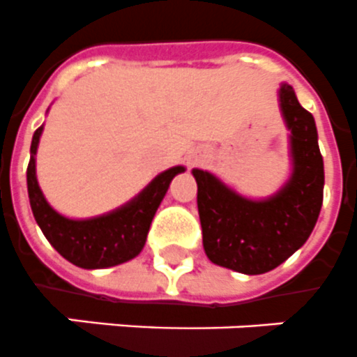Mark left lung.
Masks as SVG:
<instances>
[{
	"label": "left lung",
	"mask_w": 357,
	"mask_h": 357,
	"mask_svg": "<svg viewBox=\"0 0 357 357\" xmlns=\"http://www.w3.org/2000/svg\"><path fill=\"white\" fill-rule=\"evenodd\" d=\"M280 112L291 132L294 172L268 199H248L205 170L194 169L198 213L208 260L245 275L271 271L308 240L323 205L324 167L314 115L291 86L279 91Z\"/></svg>",
	"instance_id": "8db88e82"
}]
</instances>
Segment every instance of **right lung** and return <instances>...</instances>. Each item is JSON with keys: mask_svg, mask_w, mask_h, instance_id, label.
I'll list each match as a JSON object with an SVG mask.
<instances>
[{"mask_svg": "<svg viewBox=\"0 0 357 357\" xmlns=\"http://www.w3.org/2000/svg\"><path fill=\"white\" fill-rule=\"evenodd\" d=\"M43 126L34 132L31 143V161L27 167L29 202L34 220L40 225L49 244L63 259L84 269L112 268L128 262L141 253L146 242L150 224L159 204L176 174L185 172L183 167H172L152 179L143 192L130 204L113 213L89 220H69L58 214L43 198L36 179V150Z\"/></svg>", "mask_w": 357, "mask_h": 357, "instance_id": "add662e5", "label": "right lung"}]
</instances>
